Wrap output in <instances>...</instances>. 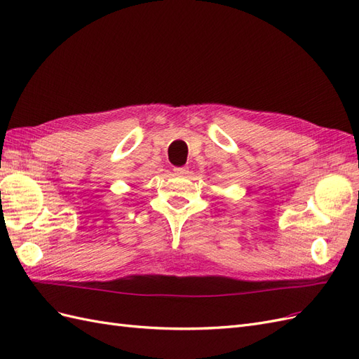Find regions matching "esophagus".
Segmentation results:
<instances>
[{"mask_svg":"<svg viewBox=\"0 0 359 359\" xmlns=\"http://www.w3.org/2000/svg\"><path fill=\"white\" fill-rule=\"evenodd\" d=\"M173 172L177 173V175H186L189 173V168L187 166H180V168H173Z\"/></svg>","mask_w":359,"mask_h":359,"instance_id":"esophagus-1","label":"esophagus"}]
</instances>
